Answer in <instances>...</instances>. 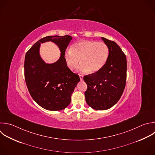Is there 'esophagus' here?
Masks as SVG:
<instances>
[{
	"label": "esophagus",
	"mask_w": 155,
	"mask_h": 155,
	"mask_svg": "<svg viewBox=\"0 0 155 155\" xmlns=\"http://www.w3.org/2000/svg\"><path fill=\"white\" fill-rule=\"evenodd\" d=\"M79 78H80V80H81V81H82V80H83V75L79 74Z\"/></svg>",
	"instance_id": "obj_1"
}]
</instances>
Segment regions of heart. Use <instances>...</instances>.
<instances>
[{"instance_id": "heart-1", "label": "heart", "mask_w": 155, "mask_h": 155, "mask_svg": "<svg viewBox=\"0 0 155 155\" xmlns=\"http://www.w3.org/2000/svg\"><path fill=\"white\" fill-rule=\"evenodd\" d=\"M109 56V48L102 42L84 41L73 45L64 54L67 66L73 70L79 63L81 72L95 73L105 65Z\"/></svg>"}]
</instances>
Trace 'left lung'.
Wrapping results in <instances>:
<instances>
[{"label":"left lung","instance_id":"1","mask_svg":"<svg viewBox=\"0 0 155 155\" xmlns=\"http://www.w3.org/2000/svg\"><path fill=\"white\" fill-rule=\"evenodd\" d=\"M101 38L109 48L107 62L98 72L84 77L87 85L86 102L97 110L109 109L117 102L124 92L127 79L125 54L116 42Z\"/></svg>","mask_w":155,"mask_h":155}]
</instances>
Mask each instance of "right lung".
Wrapping results in <instances>:
<instances>
[{
  "mask_svg": "<svg viewBox=\"0 0 155 155\" xmlns=\"http://www.w3.org/2000/svg\"><path fill=\"white\" fill-rule=\"evenodd\" d=\"M72 37L54 36L45 37L27 52L25 57V79L29 93L41 107L50 111L65 109L71 102V96L78 83V74L67 66L64 54ZM51 41L61 52L60 58L53 64H46L39 54L40 44Z\"/></svg>",
  "mask_w": 155,
  "mask_h": 155,
  "instance_id": "add662e5",
  "label": "right lung"
}]
</instances>
